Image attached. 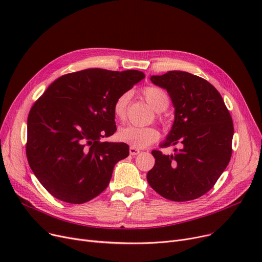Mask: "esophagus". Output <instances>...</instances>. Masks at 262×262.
I'll use <instances>...</instances> for the list:
<instances>
[{
  "instance_id": "1",
  "label": "esophagus",
  "mask_w": 262,
  "mask_h": 262,
  "mask_svg": "<svg viewBox=\"0 0 262 262\" xmlns=\"http://www.w3.org/2000/svg\"><path fill=\"white\" fill-rule=\"evenodd\" d=\"M129 153H130V155L136 156V155H138L140 153V149L137 148V147H134V146H130L129 147Z\"/></svg>"
}]
</instances>
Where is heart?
<instances>
[{"instance_id":"b5f03b06","label":"heart","mask_w":262,"mask_h":262,"mask_svg":"<svg viewBox=\"0 0 262 262\" xmlns=\"http://www.w3.org/2000/svg\"><path fill=\"white\" fill-rule=\"evenodd\" d=\"M142 95L145 101L152 106L157 113L164 112L170 104L169 94L159 87L148 86L142 90ZM130 94L124 92L120 94L114 102L113 112L116 119L123 121L126 117L127 105ZM159 138V133L154 127H138L128 125L122 127L117 133V139L121 142H125L134 147H145L156 142Z\"/></svg>"}]
</instances>
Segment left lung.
<instances>
[{
    "mask_svg": "<svg viewBox=\"0 0 262 262\" xmlns=\"http://www.w3.org/2000/svg\"><path fill=\"white\" fill-rule=\"evenodd\" d=\"M167 89L175 107V121L160 146L181 145L174 155L153 150L155 166L147 183L174 202L204 195L214 186L231 157L233 124L221 94L206 79L183 71L150 77Z\"/></svg>",
    "mask_w": 262,
    "mask_h": 262,
    "instance_id": "8db88e82",
    "label": "left lung"
}]
</instances>
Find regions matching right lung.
Here are the masks:
<instances>
[{
    "label": "right lung",
    "mask_w": 262,
    "mask_h": 262,
    "mask_svg": "<svg viewBox=\"0 0 262 262\" xmlns=\"http://www.w3.org/2000/svg\"><path fill=\"white\" fill-rule=\"evenodd\" d=\"M145 77L137 70L86 69L48 87L27 118L26 157L50 194L70 204L101 194L115 164L126 158V143L102 142L117 130L114 102Z\"/></svg>",
    "instance_id": "obj_1"
}]
</instances>
